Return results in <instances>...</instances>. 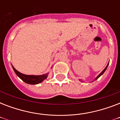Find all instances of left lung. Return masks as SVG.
<instances>
[{"label": "left lung", "instance_id": "left-lung-1", "mask_svg": "<svg viewBox=\"0 0 120 120\" xmlns=\"http://www.w3.org/2000/svg\"><path fill=\"white\" fill-rule=\"evenodd\" d=\"M108 64H108V65H106V67L105 68V69H104V70H103V71H101V73H100V74H99V75H98V77H96V78H95V80H97V79H98L99 77H100L101 75H103V73H104V72H105V70H106V68H107V67H108ZM95 80H94V81H95Z\"/></svg>", "mask_w": 120, "mask_h": 120}]
</instances>
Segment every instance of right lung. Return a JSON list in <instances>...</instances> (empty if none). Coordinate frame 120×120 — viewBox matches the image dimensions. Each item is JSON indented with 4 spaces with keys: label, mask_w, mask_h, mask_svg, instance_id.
<instances>
[{
    "label": "right lung",
    "mask_w": 120,
    "mask_h": 120,
    "mask_svg": "<svg viewBox=\"0 0 120 120\" xmlns=\"http://www.w3.org/2000/svg\"><path fill=\"white\" fill-rule=\"evenodd\" d=\"M12 68H13L15 73H16V75H17L20 79H22L26 83L31 84V85L40 83L47 79L48 77V74H49V73H46V74L41 75H27L18 71L13 66H12Z\"/></svg>",
    "instance_id": "right-lung-1"
}]
</instances>
